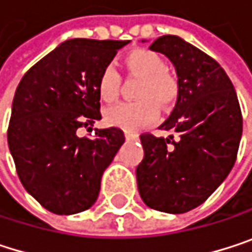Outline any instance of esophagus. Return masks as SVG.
<instances>
[{"mask_svg":"<svg viewBox=\"0 0 252 252\" xmlns=\"http://www.w3.org/2000/svg\"><path fill=\"white\" fill-rule=\"evenodd\" d=\"M125 137H127V140H137L139 139V134L137 133H133V131H125Z\"/></svg>","mask_w":252,"mask_h":252,"instance_id":"1","label":"esophagus"}]
</instances>
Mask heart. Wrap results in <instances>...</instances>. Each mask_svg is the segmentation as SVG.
<instances>
[{"label": "heart", "instance_id": "1", "mask_svg": "<svg viewBox=\"0 0 252 252\" xmlns=\"http://www.w3.org/2000/svg\"><path fill=\"white\" fill-rule=\"evenodd\" d=\"M124 66L131 75L143 78L137 97L131 103H119L104 112L107 124L134 131L154 124L159 118V105L168 106L179 95V82L167 70L165 59L149 48H136L124 57ZM119 73L106 66L97 78V93L104 103H113L119 93ZM158 99V102L156 100Z\"/></svg>", "mask_w": 252, "mask_h": 252}]
</instances>
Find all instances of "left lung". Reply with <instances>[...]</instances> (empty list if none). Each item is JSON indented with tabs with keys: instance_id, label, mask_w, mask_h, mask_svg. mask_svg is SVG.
I'll return each instance as SVG.
<instances>
[{
	"instance_id": "obj_1",
	"label": "left lung",
	"mask_w": 252,
	"mask_h": 252,
	"mask_svg": "<svg viewBox=\"0 0 252 252\" xmlns=\"http://www.w3.org/2000/svg\"><path fill=\"white\" fill-rule=\"evenodd\" d=\"M149 48L167 56L177 72V103L159 127L177 139L140 136L137 186L148 207L182 214L205 202L233 168L242 113L232 81L213 57L176 35L159 36Z\"/></svg>"
}]
</instances>
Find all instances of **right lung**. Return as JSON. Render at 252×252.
<instances>
[{"label": "right lung", "instance_id": "1", "mask_svg": "<svg viewBox=\"0 0 252 252\" xmlns=\"http://www.w3.org/2000/svg\"><path fill=\"white\" fill-rule=\"evenodd\" d=\"M128 42L67 39L17 85L8 148L23 188L54 214H76L95 202L101 176L125 142L116 127L95 128L93 137L76 131L101 119L97 78Z\"/></svg>", "mask_w": 252, "mask_h": 252}]
</instances>
